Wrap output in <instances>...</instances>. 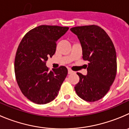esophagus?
<instances>
[{
  "mask_svg": "<svg viewBox=\"0 0 129 129\" xmlns=\"http://www.w3.org/2000/svg\"><path fill=\"white\" fill-rule=\"evenodd\" d=\"M72 73H74V71H73L70 69H68V74H72Z\"/></svg>",
  "mask_w": 129,
  "mask_h": 129,
  "instance_id": "esophagus-1",
  "label": "esophagus"
}]
</instances>
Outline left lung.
Returning <instances> with one entry per match:
<instances>
[{
  "label": "left lung",
  "mask_w": 129,
  "mask_h": 129,
  "mask_svg": "<svg viewBox=\"0 0 129 129\" xmlns=\"http://www.w3.org/2000/svg\"><path fill=\"white\" fill-rule=\"evenodd\" d=\"M71 31L80 42L82 58L89 62L86 76L77 73L80 80L75 85V91L82 99L96 102L107 93L116 78L115 47L106 32L98 25L77 26Z\"/></svg>",
  "instance_id": "left-lung-1"
}]
</instances>
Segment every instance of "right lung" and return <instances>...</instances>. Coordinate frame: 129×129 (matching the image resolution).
I'll return each instance as SVG.
<instances>
[{
    "instance_id": "1",
    "label": "right lung",
    "mask_w": 129,
    "mask_h": 129,
    "mask_svg": "<svg viewBox=\"0 0 129 129\" xmlns=\"http://www.w3.org/2000/svg\"><path fill=\"white\" fill-rule=\"evenodd\" d=\"M68 27L42 25L32 29L20 43L15 58V73L23 94L37 104H46L57 96L67 75V69L60 66L49 70L48 58L56 51V42Z\"/></svg>"
}]
</instances>
